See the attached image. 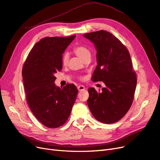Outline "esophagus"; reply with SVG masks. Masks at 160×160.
Listing matches in <instances>:
<instances>
[{"instance_id": "34e87169", "label": "esophagus", "mask_w": 160, "mask_h": 160, "mask_svg": "<svg viewBox=\"0 0 160 160\" xmlns=\"http://www.w3.org/2000/svg\"><path fill=\"white\" fill-rule=\"evenodd\" d=\"M77 88H78V90L79 91H82V90H85V87L84 86H82V85H80V86H78L77 87Z\"/></svg>"}]
</instances>
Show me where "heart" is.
<instances>
[{
    "instance_id": "b5f03b06",
    "label": "heart",
    "mask_w": 160,
    "mask_h": 160,
    "mask_svg": "<svg viewBox=\"0 0 160 160\" xmlns=\"http://www.w3.org/2000/svg\"><path fill=\"white\" fill-rule=\"evenodd\" d=\"M74 52L77 56H79L82 60L86 57L90 56V52L89 49L82 45H79L76 46L74 48ZM68 60H69V54H68V52H65L63 54L62 60L63 65H66Z\"/></svg>"
}]
</instances>
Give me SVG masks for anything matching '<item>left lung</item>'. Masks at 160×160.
Listing matches in <instances>:
<instances>
[{
    "instance_id": "1",
    "label": "left lung",
    "mask_w": 160,
    "mask_h": 160,
    "mask_svg": "<svg viewBox=\"0 0 160 160\" xmlns=\"http://www.w3.org/2000/svg\"><path fill=\"white\" fill-rule=\"evenodd\" d=\"M97 49V66L93 82L102 81L100 92L88 88V106L97 121L111 124L124 117L133 102L137 84L135 72L128 49L115 36L100 30L84 34Z\"/></svg>"
}]
</instances>
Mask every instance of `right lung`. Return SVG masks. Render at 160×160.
<instances>
[{
  "label": "right lung",
  "instance_id": "add662e5",
  "mask_svg": "<svg viewBox=\"0 0 160 160\" xmlns=\"http://www.w3.org/2000/svg\"><path fill=\"white\" fill-rule=\"evenodd\" d=\"M75 38L74 35L42 39L22 67L27 103L35 117L48 128H57L66 122L78 92L73 84L60 88L54 83V74L62 69V54Z\"/></svg>",
  "mask_w": 160,
  "mask_h": 160
}]
</instances>
